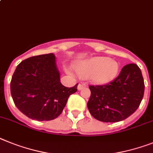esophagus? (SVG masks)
I'll return each mask as SVG.
<instances>
[{
	"mask_svg": "<svg viewBox=\"0 0 153 153\" xmlns=\"http://www.w3.org/2000/svg\"><path fill=\"white\" fill-rule=\"evenodd\" d=\"M84 87H85V85L83 84V83H81V84H79V85H78V89H79V90H81V89H82Z\"/></svg>",
	"mask_w": 153,
	"mask_h": 153,
	"instance_id": "esophagus-1",
	"label": "esophagus"
}]
</instances>
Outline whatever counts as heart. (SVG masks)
<instances>
[{
	"instance_id": "obj_1",
	"label": "heart",
	"mask_w": 153,
	"mask_h": 153,
	"mask_svg": "<svg viewBox=\"0 0 153 153\" xmlns=\"http://www.w3.org/2000/svg\"><path fill=\"white\" fill-rule=\"evenodd\" d=\"M74 69L82 78H88L94 84L104 85L116 78L119 64L114 59L93 57L75 64ZM68 71L71 72L69 70Z\"/></svg>"
}]
</instances>
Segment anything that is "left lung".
I'll list each match as a JSON object with an SVG mask.
<instances>
[{"label":"left lung","mask_w":153,"mask_h":153,"mask_svg":"<svg viewBox=\"0 0 153 153\" xmlns=\"http://www.w3.org/2000/svg\"><path fill=\"white\" fill-rule=\"evenodd\" d=\"M89 89L87 106L92 116L102 122H118L138 108L144 96V79L138 65L129 64L113 82L104 85H90Z\"/></svg>","instance_id":"obj_1"}]
</instances>
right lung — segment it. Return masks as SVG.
<instances>
[{
	"mask_svg": "<svg viewBox=\"0 0 153 153\" xmlns=\"http://www.w3.org/2000/svg\"><path fill=\"white\" fill-rule=\"evenodd\" d=\"M78 84L67 88L61 83L60 71L53 53L31 57L22 61L11 81V93L15 106L33 120L57 118Z\"/></svg>",
	"mask_w": 153,
	"mask_h": 153,
	"instance_id": "add662e5",
	"label": "right lung"
}]
</instances>
